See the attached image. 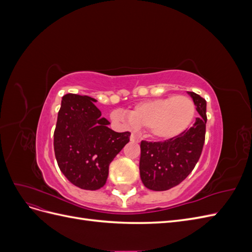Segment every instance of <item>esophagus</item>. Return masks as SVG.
<instances>
[{
    "mask_svg": "<svg viewBox=\"0 0 252 252\" xmlns=\"http://www.w3.org/2000/svg\"><path fill=\"white\" fill-rule=\"evenodd\" d=\"M130 141L131 142H140V136H138L136 134H134V133H132L131 135H130Z\"/></svg>",
    "mask_w": 252,
    "mask_h": 252,
    "instance_id": "esophagus-1",
    "label": "esophagus"
}]
</instances>
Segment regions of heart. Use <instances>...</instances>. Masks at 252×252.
<instances>
[{
    "instance_id": "b5f03b06",
    "label": "heart",
    "mask_w": 252,
    "mask_h": 252,
    "mask_svg": "<svg viewBox=\"0 0 252 252\" xmlns=\"http://www.w3.org/2000/svg\"><path fill=\"white\" fill-rule=\"evenodd\" d=\"M195 106L186 95L152 98L136 104L129 110L112 112V119L147 128L149 135L158 140H170L184 132L194 118Z\"/></svg>"
}]
</instances>
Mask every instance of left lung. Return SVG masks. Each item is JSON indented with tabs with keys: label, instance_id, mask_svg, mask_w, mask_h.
I'll use <instances>...</instances> for the list:
<instances>
[{
	"label": "left lung",
	"instance_id": "obj_1",
	"mask_svg": "<svg viewBox=\"0 0 252 252\" xmlns=\"http://www.w3.org/2000/svg\"><path fill=\"white\" fill-rule=\"evenodd\" d=\"M199 112L195 123L180 135L164 142H141L140 175L145 187L164 191L179 185L191 172L201 157L206 132V101L191 91Z\"/></svg>",
	"mask_w": 252,
	"mask_h": 252
}]
</instances>
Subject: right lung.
Returning a JSON list of instances; mask_svg holds the SVG:
<instances>
[{
  "mask_svg": "<svg viewBox=\"0 0 252 252\" xmlns=\"http://www.w3.org/2000/svg\"><path fill=\"white\" fill-rule=\"evenodd\" d=\"M94 97L65 94L53 139L60 170L74 186L96 190L105 185L109 164L129 142L130 132H116L94 104Z\"/></svg>",
  "mask_w": 252,
  "mask_h": 252,
  "instance_id": "add662e5",
  "label": "right lung"
}]
</instances>
